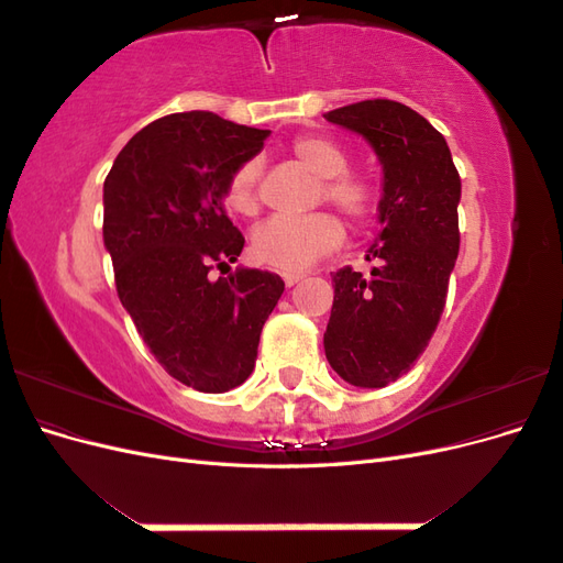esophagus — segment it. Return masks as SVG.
Wrapping results in <instances>:
<instances>
[{
    "instance_id": "obj_1",
    "label": "esophagus",
    "mask_w": 563,
    "mask_h": 563,
    "mask_svg": "<svg viewBox=\"0 0 563 563\" xmlns=\"http://www.w3.org/2000/svg\"><path fill=\"white\" fill-rule=\"evenodd\" d=\"M298 282H302V275H284V284L291 288V286H296Z\"/></svg>"
}]
</instances>
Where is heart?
Here are the masks:
<instances>
[{
	"label": "heart",
	"mask_w": 563,
	"mask_h": 563,
	"mask_svg": "<svg viewBox=\"0 0 563 563\" xmlns=\"http://www.w3.org/2000/svg\"><path fill=\"white\" fill-rule=\"evenodd\" d=\"M296 159L321 178L319 201L350 218L356 228H366L378 216L380 197L366 178L352 176L350 155L327 135H300L291 145ZM261 162L246 159L230 174L223 199L236 216H255L261 209ZM345 242V228L333 213H312L305 218L275 216L253 230L251 253L265 267L296 275L312 267L323 255Z\"/></svg>",
	"instance_id": "1"
}]
</instances>
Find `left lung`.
I'll return each mask as SVG.
<instances>
[{"instance_id": "obj_1", "label": "left lung", "mask_w": 563, "mask_h": 563, "mask_svg": "<svg viewBox=\"0 0 563 563\" xmlns=\"http://www.w3.org/2000/svg\"><path fill=\"white\" fill-rule=\"evenodd\" d=\"M362 133L383 164V232L366 258L333 275V308L323 350L340 378L385 387L411 371L428 347L460 249V176L451 150L428 119L397 100L373 98L323 114Z\"/></svg>"}]
</instances>
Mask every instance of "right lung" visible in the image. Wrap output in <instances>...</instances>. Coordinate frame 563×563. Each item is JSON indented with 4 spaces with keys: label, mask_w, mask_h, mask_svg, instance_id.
<instances>
[{
    "label": "right lung",
    "mask_w": 563,
    "mask_h": 563,
    "mask_svg": "<svg viewBox=\"0 0 563 563\" xmlns=\"http://www.w3.org/2000/svg\"><path fill=\"white\" fill-rule=\"evenodd\" d=\"M269 131L213 112H176L141 129L103 185V240L117 296L168 376L220 395L255 366L279 275L236 269L242 232L223 209L230 174Z\"/></svg>",
    "instance_id": "add662e5"
}]
</instances>
